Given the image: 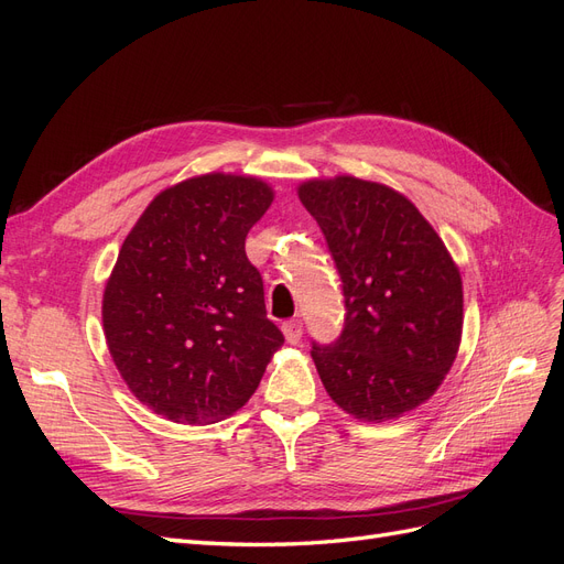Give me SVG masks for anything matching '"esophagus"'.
I'll list each match as a JSON object with an SVG mask.
<instances>
[{"label":"esophagus","mask_w":564,"mask_h":564,"mask_svg":"<svg viewBox=\"0 0 564 564\" xmlns=\"http://www.w3.org/2000/svg\"><path fill=\"white\" fill-rule=\"evenodd\" d=\"M282 332H284V336H286L289 344H299L301 336H303V324H301V319H299V317H294V319H286V322L282 324Z\"/></svg>","instance_id":"esophagus-1"}]
</instances>
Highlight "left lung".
<instances>
[{"instance_id": "1", "label": "left lung", "mask_w": 564, "mask_h": 564, "mask_svg": "<svg viewBox=\"0 0 564 564\" xmlns=\"http://www.w3.org/2000/svg\"><path fill=\"white\" fill-rule=\"evenodd\" d=\"M327 240L344 292V329L313 340V360L344 412L395 419L429 400L449 371L464 327L452 256L404 195L338 176L299 187Z\"/></svg>"}]
</instances>
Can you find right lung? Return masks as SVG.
<instances>
[{
	"label": "right lung",
	"instance_id": "1",
	"mask_svg": "<svg viewBox=\"0 0 564 564\" xmlns=\"http://www.w3.org/2000/svg\"><path fill=\"white\" fill-rule=\"evenodd\" d=\"M270 202L247 176L183 181L150 202L119 249L104 329L122 379L155 414L191 425L230 416L284 344L245 251Z\"/></svg>",
	"mask_w": 564,
	"mask_h": 564
}]
</instances>
